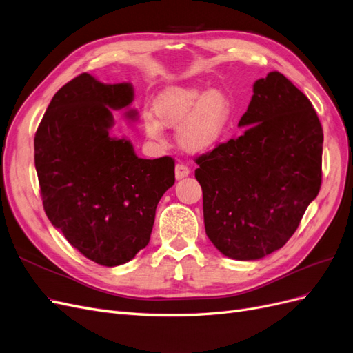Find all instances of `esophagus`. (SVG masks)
<instances>
[{
	"mask_svg": "<svg viewBox=\"0 0 353 353\" xmlns=\"http://www.w3.org/2000/svg\"><path fill=\"white\" fill-rule=\"evenodd\" d=\"M188 175H190V168L188 166H185L183 163H178L175 166V176H176V179H183V178L188 176Z\"/></svg>",
	"mask_w": 353,
	"mask_h": 353,
	"instance_id": "esophagus-1",
	"label": "esophagus"
}]
</instances>
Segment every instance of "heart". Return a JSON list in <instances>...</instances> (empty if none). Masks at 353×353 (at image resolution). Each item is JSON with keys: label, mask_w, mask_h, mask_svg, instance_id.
I'll return each mask as SVG.
<instances>
[{"label": "heart", "mask_w": 353, "mask_h": 353, "mask_svg": "<svg viewBox=\"0 0 353 353\" xmlns=\"http://www.w3.org/2000/svg\"><path fill=\"white\" fill-rule=\"evenodd\" d=\"M153 114L144 116L150 138H159L162 125L178 128V141L190 153H201L215 145L227 130L231 103L225 94L199 87H169L153 103Z\"/></svg>", "instance_id": "1"}]
</instances>
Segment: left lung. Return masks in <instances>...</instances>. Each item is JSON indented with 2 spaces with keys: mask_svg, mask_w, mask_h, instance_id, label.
I'll return each mask as SVG.
<instances>
[{
  "mask_svg": "<svg viewBox=\"0 0 353 353\" xmlns=\"http://www.w3.org/2000/svg\"><path fill=\"white\" fill-rule=\"evenodd\" d=\"M239 137L196 159L209 240L228 258L281 249L319 193L323 126L312 103L280 72L253 85Z\"/></svg>",
  "mask_w": 353,
  "mask_h": 353,
  "instance_id": "left-lung-1",
  "label": "left lung"
}]
</instances>
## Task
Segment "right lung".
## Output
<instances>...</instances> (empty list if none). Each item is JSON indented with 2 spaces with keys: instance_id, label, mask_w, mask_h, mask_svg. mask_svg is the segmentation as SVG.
I'll return each instance as SVG.
<instances>
[{
  "instance_id": "1",
  "label": "right lung",
  "mask_w": 353,
  "mask_h": 353,
  "mask_svg": "<svg viewBox=\"0 0 353 353\" xmlns=\"http://www.w3.org/2000/svg\"><path fill=\"white\" fill-rule=\"evenodd\" d=\"M132 100L131 83L108 85L81 73L54 94L34 140L48 219L103 266L130 262L145 248L157 203L175 183L172 157L140 159L130 141L109 135L112 109Z\"/></svg>"
}]
</instances>
